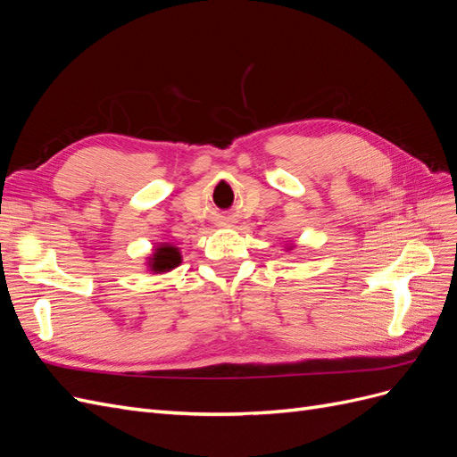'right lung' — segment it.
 Returning <instances> with one entry per match:
<instances>
[{
	"instance_id": "obj_1",
	"label": "right lung",
	"mask_w": 457,
	"mask_h": 457,
	"mask_svg": "<svg viewBox=\"0 0 457 457\" xmlns=\"http://www.w3.org/2000/svg\"><path fill=\"white\" fill-rule=\"evenodd\" d=\"M179 265H181V253H179V247L170 245V244L158 245L156 252L152 253V257L148 261L150 270H154L156 274L168 272Z\"/></svg>"
}]
</instances>
